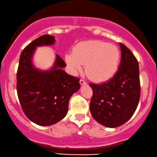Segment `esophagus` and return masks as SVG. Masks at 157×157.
Listing matches in <instances>:
<instances>
[{
    "label": "esophagus",
    "mask_w": 157,
    "mask_h": 157,
    "mask_svg": "<svg viewBox=\"0 0 157 157\" xmlns=\"http://www.w3.org/2000/svg\"><path fill=\"white\" fill-rule=\"evenodd\" d=\"M80 82L81 85H85V84H86V82L84 80V79H81L80 82Z\"/></svg>",
    "instance_id": "esophagus-1"
}]
</instances>
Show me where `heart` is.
Here are the masks:
<instances>
[{
  "instance_id": "heart-1",
  "label": "heart",
  "mask_w": 157,
  "mask_h": 157,
  "mask_svg": "<svg viewBox=\"0 0 157 157\" xmlns=\"http://www.w3.org/2000/svg\"><path fill=\"white\" fill-rule=\"evenodd\" d=\"M66 62L74 73L85 71L90 78L95 82H104L111 78L117 71L120 51L115 45L107 42L93 40L79 43L73 53L65 56Z\"/></svg>"
}]
</instances>
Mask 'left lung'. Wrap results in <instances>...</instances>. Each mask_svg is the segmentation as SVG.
<instances>
[{
    "instance_id": "1",
    "label": "left lung",
    "mask_w": 157,
    "mask_h": 157,
    "mask_svg": "<svg viewBox=\"0 0 157 157\" xmlns=\"http://www.w3.org/2000/svg\"><path fill=\"white\" fill-rule=\"evenodd\" d=\"M121 63L116 73L107 82L90 84L93 95L90 109L98 123L108 128H116L134 115L140 97L139 64L126 45L119 43Z\"/></svg>"
}]
</instances>
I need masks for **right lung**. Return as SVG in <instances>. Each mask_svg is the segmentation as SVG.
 <instances>
[{
    "label": "right lung",
    "instance_id": "obj_1",
    "mask_svg": "<svg viewBox=\"0 0 157 157\" xmlns=\"http://www.w3.org/2000/svg\"><path fill=\"white\" fill-rule=\"evenodd\" d=\"M55 37L42 35L29 44L20 54L17 73V91L27 117L39 126H48L65 117L73 93L80 89L79 79L67 74L65 62L58 54L53 66L43 71L33 64L37 47L53 45Z\"/></svg>",
    "mask_w": 157,
    "mask_h": 157
}]
</instances>
